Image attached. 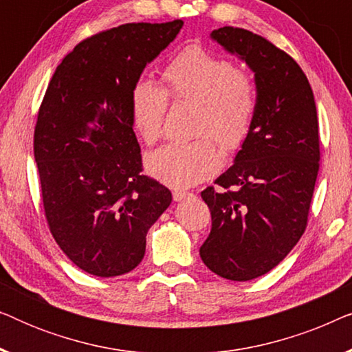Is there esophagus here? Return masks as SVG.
Returning a JSON list of instances; mask_svg holds the SVG:
<instances>
[{
	"label": "esophagus",
	"instance_id": "1",
	"mask_svg": "<svg viewBox=\"0 0 352 352\" xmlns=\"http://www.w3.org/2000/svg\"><path fill=\"white\" fill-rule=\"evenodd\" d=\"M189 197H192V194H190V192H187V190H175V192H173V199H175L176 201L189 199Z\"/></svg>",
	"mask_w": 352,
	"mask_h": 352
}]
</instances>
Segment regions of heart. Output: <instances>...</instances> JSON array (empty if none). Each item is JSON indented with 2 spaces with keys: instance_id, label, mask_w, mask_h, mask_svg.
<instances>
[{
  "instance_id": "b5f03b06",
  "label": "heart",
  "mask_w": 352,
  "mask_h": 352,
  "mask_svg": "<svg viewBox=\"0 0 352 352\" xmlns=\"http://www.w3.org/2000/svg\"><path fill=\"white\" fill-rule=\"evenodd\" d=\"M162 80L165 88L141 80L131 91L133 122L142 141L153 146L162 138L170 99L195 102L190 133L199 138L148 153L147 170L173 187L199 184L221 166L214 140L228 153L247 142L258 109L256 83L250 72L201 45L177 52L163 69Z\"/></svg>"
}]
</instances>
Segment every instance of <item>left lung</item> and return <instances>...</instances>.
Wrapping results in <instances>:
<instances>
[{
  "label": "left lung",
  "mask_w": 352,
  "mask_h": 352,
  "mask_svg": "<svg viewBox=\"0 0 352 352\" xmlns=\"http://www.w3.org/2000/svg\"><path fill=\"white\" fill-rule=\"evenodd\" d=\"M211 38L254 72L258 109L235 163L201 192L213 228L200 248L206 267L245 282L271 271L307 228L320 139L305 72L261 35L223 27Z\"/></svg>",
  "instance_id": "1"
}]
</instances>
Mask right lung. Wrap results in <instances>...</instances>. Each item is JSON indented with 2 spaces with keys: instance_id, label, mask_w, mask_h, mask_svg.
Here are the masks:
<instances>
[{
  "instance_id": "1",
  "label": "right lung",
  "mask_w": 352,
  "mask_h": 352,
  "mask_svg": "<svg viewBox=\"0 0 352 352\" xmlns=\"http://www.w3.org/2000/svg\"><path fill=\"white\" fill-rule=\"evenodd\" d=\"M182 23H123L85 38L57 65L38 110L33 151L47 228L93 276L133 271L171 205L170 189L142 173L131 91Z\"/></svg>"
}]
</instances>
